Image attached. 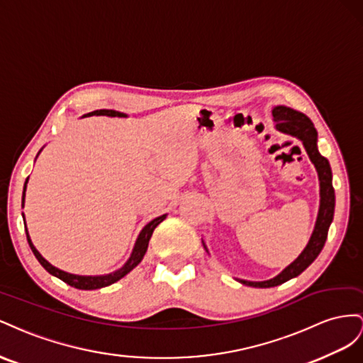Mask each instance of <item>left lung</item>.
I'll list each match as a JSON object with an SVG mask.
<instances>
[{
  "mask_svg": "<svg viewBox=\"0 0 363 363\" xmlns=\"http://www.w3.org/2000/svg\"><path fill=\"white\" fill-rule=\"evenodd\" d=\"M272 117L275 121V129L278 132H281L289 137H294L298 141L303 143L310 161H312V164L315 165L318 179H319V210L316 216L315 228L306 247L291 264L283 269L281 272L271 279H264V281H247V279L235 278L237 281L245 286L260 287V289L279 286L289 281V279L298 277L301 272H304L306 269L316 260L319 252L323 251L327 240L328 228L331 222H333V214H335V189H333V182H331L333 181V174H331L328 160L324 158L318 150V132L313 126V123L310 121V118L304 116L303 112L295 111L284 105L275 106L272 109ZM203 247L206 250L205 243H203ZM206 252H208V250H206Z\"/></svg>",
  "mask_w": 363,
  "mask_h": 363,
  "instance_id": "8db88e82",
  "label": "left lung"
}]
</instances>
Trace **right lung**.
<instances>
[{
    "label": "right lung",
    "mask_w": 363,
    "mask_h": 363,
    "mask_svg": "<svg viewBox=\"0 0 363 363\" xmlns=\"http://www.w3.org/2000/svg\"><path fill=\"white\" fill-rule=\"evenodd\" d=\"M88 116H106V117H120V118H126L128 116L126 113L123 112H118V111H112V109H97V111H92L89 112ZM85 117V116H84ZM44 149V147H43ZM43 149L39 150V153L43 152ZM39 153L36 155V158L39 157ZM27 182H28V178L26 179V184H24V191H23V208H24V202H26V190H27ZM23 217H24V213H23ZM165 217H167V214H162L160 217H155L153 220H150L146 226L143 228L141 233L138 234L137 240H135V245H133V250L128 258V262L124 263L120 269H117V271H113L111 274H105V275H76V274H69V272H65L62 271V269L53 266L51 263H48L45 258L39 254V251L35 247L32 239H30L28 235V230H27V225H26V217H24V226H26V234H27V240H28V245L30 247H32V251L35 254V257L38 258V262L43 264V267L45 269V271L51 275L57 277L59 279H62V281L69 284L71 287H76V289H82V291H94V289H101V287H106V286H111L116 281H118V279H121L123 277H126L133 267H137L141 260L144 254H146L147 251V246H149V240L150 237L153 234V230L157 228Z\"/></svg>",
    "instance_id": "right-lung-1"
}]
</instances>
